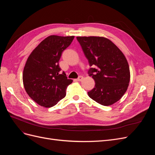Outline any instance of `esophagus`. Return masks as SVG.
<instances>
[{
	"instance_id": "obj_1",
	"label": "esophagus",
	"mask_w": 155,
	"mask_h": 155,
	"mask_svg": "<svg viewBox=\"0 0 155 155\" xmlns=\"http://www.w3.org/2000/svg\"><path fill=\"white\" fill-rule=\"evenodd\" d=\"M83 77L82 76H80L78 77V79H76V80L78 81H81L83 80Z\"/></svg>"
}]
</instances>
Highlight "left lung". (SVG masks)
I'll use <instances>...</instances> for the list:
<instances>
[{
	"instance_id": "obj_1",
	"label": "left lung",
	"mask_w": 155,
	"mask_h": 155,
	"mask_svg": "<svg viewBox=\"0 0 155 155\" xmlns=\"http://www.w3.org/2000/svg\"><path fill=\"white\" fill-rule=\"evenodd\" d=\"M90 67L88 74L94 79V88L88 92L91 99L108 106L120 100L130 81L129 64L125 55L111 41L102 37H77Z\"/></svg>"
}]
</instances>
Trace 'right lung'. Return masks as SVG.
<instances>
[{
  "mask_svg": "<svg viewBox=\"0 0 155 155\" xmlns=\"http://www.w3.org/2000/svg\"><path fill=\"white\" fill-rule=\"evenodd\" d=\"M74 36L50 35L33 50L27 59L22 75L23 84L28 96L39 105L51 107L66 96V89L72 83L59 61L63 51L70 45Z\"/></svg>",
  "mask_w": 155,
  "mask_h": 155,
  "instance_id": "right-lung-1",
  "label": "right lung"
}]
</instances>
